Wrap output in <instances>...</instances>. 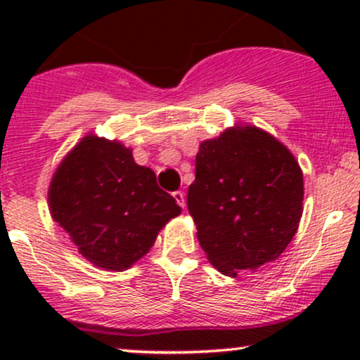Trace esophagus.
Instances as JSON below:
<instances>
[{
    "label": "esophagus",
    "mask_w": 360,
    "mask_h": 360,
    "mask_svg": "<svg viewBox=\"0 0 360 360\" xmlns=\"http://www.w3.org/2000/svg\"><path fill=\"white\" fill-rule=\"evenodd\" d=\"M172 196H174V200L177 201V205H179L181 208H184V206H186L184 193L183 191H176V193H172Z\"/></svg>",
    "instance_id": "34e87169"
}]
</instances>
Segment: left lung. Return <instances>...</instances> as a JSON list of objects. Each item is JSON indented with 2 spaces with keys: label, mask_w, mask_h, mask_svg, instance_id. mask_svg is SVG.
Masks as SVG:
<instances>
[{
  "label": "left lung",
  "mask_w": 360,
  "mask_h": 360,
  "mask_svg": "<svg viewBox=\"0 0 360 360\" xmlns=\"http://www.w3.org/2000/svg\"><path fill=\"white\" fill-rule=\"evenodd\" d=\"M303 171L291 150L255 125L200 143L188 208L214 269L237 278L283 254L303 214Z\"/></svg>",
  "instance_id": "left-lung-1"
}]
</instances>
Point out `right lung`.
Instances as JSON below:
<instances>
[{"mask_svg": "<svg viewBox=\"0 0 360 360\" xmlns=\"http://www.w3.org/2000/svg\"><path fill=\"white\" fill-rule=\"evenodd\" d=\"M49 210L77 252L103 271H127L181 214L155 172L139 166L118 140L84 135L60 160L49 186Z\"/></svg>", "mask_w": 360, "mask_h": 360, "instance_id": "add662e5", "label": "right lung"}]
</instances>
